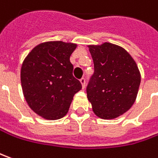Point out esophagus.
<instances>
[{
	"label": "esophagus",
	"mask_w": 158,
	"mask_h": 158,
	"mask_svg": "<svg viewBox=\"0 0 158 158\" xmlns=\"http://www.w3.org/2000/svg\"><path fill=\"white\" fill-rule=\"evenodd\" d=\"M79 81H80V83L82 85V87L85 88V78H82V79H79Z\"/></svg>",
	"instance_id": "obj_1"
}]
</instances>
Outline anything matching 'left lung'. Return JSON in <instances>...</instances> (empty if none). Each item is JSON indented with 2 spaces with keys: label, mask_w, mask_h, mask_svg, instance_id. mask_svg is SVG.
Instances as JSON below:
<instances>
[{
  "label": "left lung",
  "mask_w": 158,
  "mask_h": 158,
  "mask_svg": "<svg viewBox=\"0 0 158 158\" xmlns=\"http://www.w3.org/2000/svg\"><path fill=\"white\" fill-rule=\"evenodd\" d=\"M94 73L86 86L96 115L114 119L123 114L136 99L141 83L138 67L128 52L110 43L89 45Z\"/></svg>",
  "instance_id": "8db88e82"
}]
</instances>
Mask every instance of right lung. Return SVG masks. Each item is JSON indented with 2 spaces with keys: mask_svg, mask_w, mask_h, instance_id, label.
I'll return each instance as SVG.
<instances>
[{
  "mask_svg": "<svg viewBox=\"0 0 158 158\" xmlns=\"http://www.w3.org/2000/svg\"><path fill=\"white\" fill-rule=\"evenodd\" d=\"M77 44L62 41L38 44L21 69L23 95L30 107L47 120H57L69 110L74 94L82 88L73 75L70 57Z\"/></svg>",
  "mask_w": 158,
  "mask_h": 158,
  "instance_id": "right-lung-1",
  "label": "right lung"
}]
</instances>
